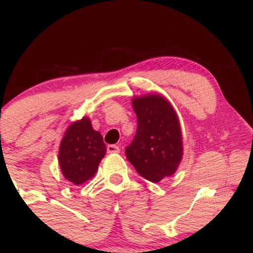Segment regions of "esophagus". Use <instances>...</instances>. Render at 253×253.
Returning a JSON list of instances; mask_svg holds the SVG:
<instances>
[{"mask_svg":"<svg viewBox=\"0 0 253 253\" xmlns=\"http://www.w3.org/2000/svg\"><path fill=\"white\" fill-rule=\"evenodd\" d=\"M107 151H108V153H119L120 152V147L117 146V145H108Z\"/></svg>","mask_w":253,"mask_h":253,"instance_id":"esophagus-1","label":"esophagus"}]
</instances>
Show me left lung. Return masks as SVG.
Listing matches in <instances>:
<instances>
[{"instance_id":"8db88e82","label":"left lung","mask_w":253,"mask_h":253,"mask_svg":"<svg viewBox=\"0 0 253 253\" xmlns=\"http://www.w3.org/2000/svg\"><path fill=\"white\" fill-rule=\"evenodd\" d=\"M138 127L126 157L138 173L153 183L171 177L183 158V135L178 115L162 94L132 98Z\"/></svg>"}]
</instances>
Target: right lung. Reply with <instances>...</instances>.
<instances>
[{"label": "right lung", "mask_w": 253, "mask_h": 253, "mask_svg": "<svg viewBox=\"0 0 253 253\" xmlns=\"http://www.w3.org/2000/svg\"><path fill=\"white\" fill-rule=\"evenodd\" d=\"M107 147L91 120L83 117L69 125L58 150V162L64 178L75 185L91 179L106 155Z\"/></svg>", "instance_id": "right-lung-1"}]
</instances>
